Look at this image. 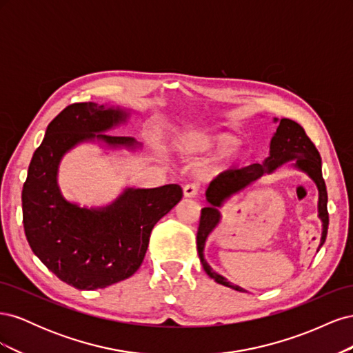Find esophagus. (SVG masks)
<instances>
[{
  "label": "esophagus",
  "instance_id": "34e87169",
  "mask_svg": "<svg viewBox=\"0 0 353 353\" xmlns=\"http://www.w3.org/2000/svg\"><path fill=\"white\" fill-rule=\"evenodd\" d=\"M200 185L196 183H190L184 185V197H196L199 193Z\"/></svg>",
  "mask_w": 353,
  "mask_h": 353
}]
</instances>
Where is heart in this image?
I'll return each mask as SVG.
<instances>
[{
	"label": "heart",
	"instance_id": "1",
	"mask_svg": "<svg viewBox=\"0 0 353 353\" xmlns=\"http://www.w3.org/2000/svg\"><path fill=\"white\" fill-rule=\"evenodd\" d=\"M239 138L228 132L221 134H196L184 138L179 147L184 152H209V150H228L237 145ZM244 156L243 148L236 147L232 150V159H241Z\"/></svg>",
	"mask_w": 353,
	"mask_h": 353
}]
</instances>
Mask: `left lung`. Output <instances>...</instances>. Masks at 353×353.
Instances as JSON below:
<instances>
[{
	"label": "left lung",
	"instance_id": "1",
	"mask_svg": "<svg viewBox=\"0 0 353 353\" xmlns=\"http://www.w3.org/2000/svg\"><path fill=\"white\" fill-rule=\"evenodd\" d=\"M297 159V166L301 168L305 172L309 174L319 191V201H318V212L319 218L323 221V237L319 248L324 244L327 237V230H328V210H327V188L323 178V170H321V156L316 150L315 144L311 141L305 132L303 128L297 122L292 119H281L279 128H276V132L271 140V156L265 160V165L253 163L250 166H245L241 169H232L228 172L221 174L216 179H213L208 191H206V199L210 203V206L201 209L200 215V223L197 230V252L199 258L203 265V270L210 279L215 280L216 283L234 288L237 292H244L241 287L234 285L228 283L225 279H222L221 275L213 272L210 266L206 263L205 258H203V249H205V241L209 236V232L216 227L219 222L221 213L218 208L222 205V201L231 194L237 193L245 185H249L253 181L261 178L265 172H271L276 166L283 165L288 160Z\"/></svg>",
	"mask_w": 353,
	"mask_h": 353
}]
</instances>
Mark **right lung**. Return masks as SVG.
I'll return each mask as SVG.
<instances>
[{
  "mask_svg": "<svg viewBox=\"0 0 353 353\" xmlns=\"http://www.w3.org/2000/svg\"><path fill=\"white\" fill-rule=\"evenodd\" d=\"M125 116L91 101L68 105L47 126L23 184V227L32 252L79 290L104 288L135 274L156 222L183 199L178 184L128 190L104 210L81 209L61 197L56 179L61 156L94 137L110 145H134L132 137L95 134Z\"/></svg>",
  "mask_w": 353,
  "mask_h": 353,
  "instance_id": "obj_1",
  "label": "right lung"
}]
</instances>
